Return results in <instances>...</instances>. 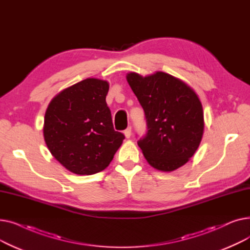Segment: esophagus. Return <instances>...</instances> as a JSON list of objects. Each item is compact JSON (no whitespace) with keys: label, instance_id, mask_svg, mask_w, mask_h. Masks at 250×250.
Listing matches in <instances>:
<instances>
[{"label":"esophagus","instance_id":"1","mask_svg":"<svg viewBox=\"0 0 250 250\" xmlns=\"http://www.w3.org/2000/svg\"><path fill=\"white\" fill-rule=\"evenodd\" d=\"M124 134H125V138H126V139H128L130 136H132V127L128 126V127H127V128L125 130Z\"/></svg>","mask_w":250,"mask_h":250}]
</instances>
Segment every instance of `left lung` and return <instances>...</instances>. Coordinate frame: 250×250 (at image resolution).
<instances>
[{"label": "left lung", "mask_w": 250, "mask_h": 250, "mask_svg": "<svg viewBox=\"0 0 250 250\" xmlns=\"http://www.w3.org/2000/svg\"><path fill=\"white\" fill-rule=\"evenodd\" d=\"M126 81L145 111L148 133L138 145L148 163L164 172L188 163L205 128L203 106L193 89L164 72L146 77L130 72Z\"/></svg>", "instance_id": "1"}]
</instances>
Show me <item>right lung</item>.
Returning a JSON list of instances; mask_svg holds the SVG:
<instances>
[{
  "label": "right lung",
  "instance_id": "1",
  "mask_svg": "<svg viewBox=\"0 0 250 250\" xmlns=\"http://www.w3.org/2000/svg\"><path fill=\"white\" fill-rule=\"evenodd\" d=\"M107 81L88 78L49 102L43 137L51 155L69 171L91 175L106 168L125 136L115 132L106 98Z\"/></svg>",
  "mask_w": 250,
  "mask_h": 250
}]
</instances>
